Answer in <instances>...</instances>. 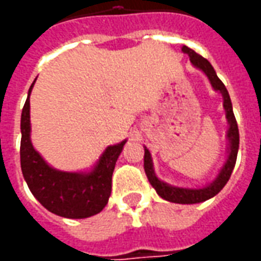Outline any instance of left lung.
Instances as JSON below:
<instances>
[{
    "label": "left lung",
    "instance_id": "left-lung-1",
    "mask_svg": "<svg viewBox=\"0 0 261 261\" xmlns=\"http://www.w3.org/2000/svg\"><path fill=\"white\" fill-rule=\"evenodd\" d=\"M183 53L189 54L190 61L193 65H196L197 68H200L204 71V74L207 75L208 80L211 81V85L215 91H219L224 96V108L226 110V119L229 121V131H228V138H229V156L226 159V164L224 165V168L221 170V173L218 177L215 179L214 183H211L210 186L202 187V189H180V187H172L169 185H166L164 181H161L153 173L152 168V159H151V153L145 148V153H144V169L147 173V177L149 183L152 185V187L156 190L159 196L162 197L164 200L168 201L177 202V204H196V202H202L211 198L215 194H218L224 186L226 185V181L229 180L232 170L235 168L236 156H238V149H239V130H238V123H236L235 114L232 110V103H230L229 93L226 91V88L222 84V81L219 80L215 71H214L213 65L210 64V61L201 57L200 54H197L194 50H192L187 46L181 47Z\"/></svg>",
    "mask_w": 261,
    "mask_h": 261
}]
</instances>
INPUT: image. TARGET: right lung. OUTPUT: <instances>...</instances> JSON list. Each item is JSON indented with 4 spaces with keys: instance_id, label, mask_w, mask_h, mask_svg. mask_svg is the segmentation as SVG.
<instances>
[{
    "instance_id": "add662e5",
    "label": "right lung",
    "mask_w": 261,
    "mask_h": 261,
    "mask_svg": "<svg viewBox=\"0 0 261 261\" xmlns=\"http://www.w3.org/2000/svg\"><path fill=\"white\" fill-rule=\"evenodd\" d=\"M20 117V168L28 186L43 207L64 218H88L100 213L112 193V175L125 141L106 148L89 173H68L50 168L31 142V92Z\"/></svg>"
}]
</instances>
